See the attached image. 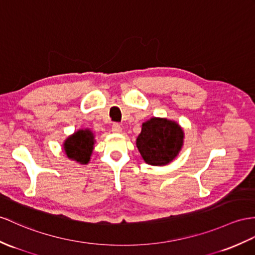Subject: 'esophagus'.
<instances>
[{
	"mask_svg": "<svg viewBox=\"0 0 255 255\" xmlns=\"http://www.w3.org/2000/svg\"><path fill=\"white\" fill-rule=\"evenodd\" d=\"M111 129H113L114 133H121L122 132V128L120 127V124H118V123H114Z\"/></svg>",
	"mask_w": 255,
	"mask_h": 255,
	"instance_id": "1",
	"label": "esophagus"
}]
</instances>
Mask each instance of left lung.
Here are the masks:
<instances>
[{"label":"left lung","mask_w":255,"mask_h":255,"mask_svg":"<svg viewBox=\"0 0 255 255\" xmlns=\"http://www.w3.org/2000/svg\"><path fill=\"white\" fill-rule=\"evenodd\" d=\"M184 131L175 121L164 118H151L142 123L136 146L146 163L166 165L181 151Z\"/></svg>","instance_id":"1"}]
</instances>
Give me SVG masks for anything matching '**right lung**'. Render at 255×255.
Instances as JSON below:
<instances>
[{
    "mask_svg": "<svg viewBox=\"0 0 255 255\" xmlns=\"http://www.w3.org/2000/svg\"><path fill=\"white\" fill-rule=\"evenodd\" d=\"M95 137L90 128H81L74 132L64 142L67 157L81 164H88L94 149Z\"/></svg>",
    "mask_w": 255,
    "mask_h": 255,
    "instance_id": "add662e5",
    "label": "right lung"
}]
</instances>
